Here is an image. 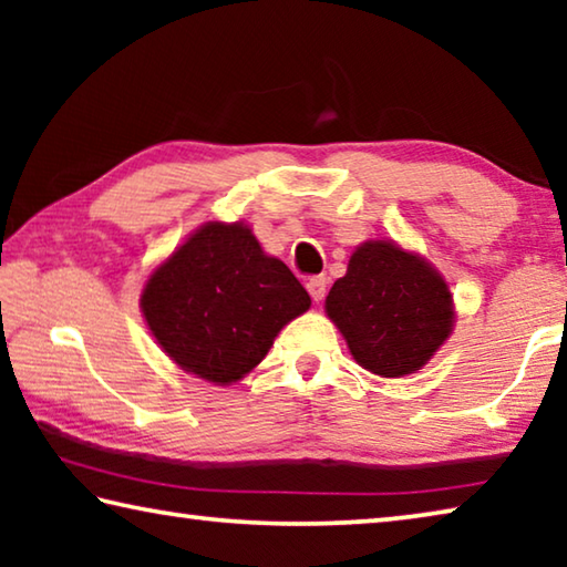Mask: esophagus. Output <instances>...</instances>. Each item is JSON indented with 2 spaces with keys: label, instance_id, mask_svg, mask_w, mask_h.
Wrapping results in <instances>:
<instances>
[{
  "label": "esophagus",
  "instance_id": "1",
  "mask_svg": "<svg viewBox=\"0 0 567 567\" xmlns=\"http://www.w3.org/2000/svg\"><path fill=\"white\" fill-rule=\"evenodd\" d=\"M307 292H310V297L315 302H320L324 292H328V277L324 275H315L310 277V282H307Z\"/></svg>",
  "mask_w": 567,
  "mask_h": 567
}]
</instances>
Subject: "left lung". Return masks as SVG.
Returning a JSON list of instances; mask_svg holds the SVG:
<instances>
[{
  "mask_svg": "<svg viewBox=\"0 0 567 567\" xmlns=\"http://www.w3.org/2000/svg\"><path fill=\"white\" fill-rule=\"evenodd\" d=\"M352 358L382 378L420 370L453 330V295L433 267L395 243H364L324 300Z\"/></svg>",
  "mask_w": 567,
  "mask_h": 567,
  "instance_id": "obj_1",
  "label": "left lung"
}]
</instances>
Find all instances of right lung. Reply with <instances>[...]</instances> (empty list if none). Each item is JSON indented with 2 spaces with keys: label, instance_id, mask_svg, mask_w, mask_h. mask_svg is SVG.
<instances>
[{
  "label": "right lung",
  "instance_id": "add662e5",
  "mask_svg": "<svg viewBox=\"0 0 567 567\" xmlns=\"http://www.w3.org/2000/svg\"><path fill=\"white\" fill-rule=\"evenodd\" d=\"M140 305L182 370L229 385L262 362L310 295L249 227L207 223L150 275Z\"/></svg>",
  "mask_w": 567,
  "mask_h": 567
}]
</instances>
